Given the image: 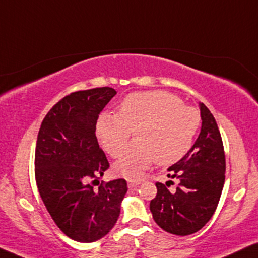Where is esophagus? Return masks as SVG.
<instances>
[{
  "label": "esophagus",
  "instance_id": "esophagus-1",
  "mask_svg": "<svg viewBox=\"0 0 258 258\" xmlns=\"http://www.w3.org/2000/svg\"><path fill=\"white\" fill-rule=\"evenodd\" d=\"M140 184H141V182H140V180H132V179L128 180V187H130V189L139 186Z\"/></svg>",
  "mask_w": 258,
  "mask_h": 258
}]
</instances>
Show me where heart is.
Instances as JSON below:
<instances>
[{"label": "heart", "instance_id": "heart-1", "mask_svg": "<svg viewBox=\"0 0 258 258\" xmlns=\"http://www.w3.org/2000/svg\"><path fill=\"white\" fill-rule=\"evenodd\" d=\"M200 125L199 111L185 106L177 95L165 91L134 92L120 101L117 114H101L97 135L104 151L117 158L135 130L138 140L113 164L114 172L135 179L154 160L170 165L182 159L192 147Z\"/></svg>", "mask_w": 258, "mask_h": 258}]
</instances>
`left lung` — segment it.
<instances>
[{"instance_id": "left-lung-1", "label": "left lung", "mask_w": 258, "mask_h": 258, "mask_svg": "<svg viewBox=\"0 0 258 258\" xmlns=\"http://www.w3.org/2000/svg\"><path fill=\"white\" fill-rule=\"evenodd\" d=\"M201 133L190 151L168 167L167 177L177 180L176 190L155 183L157 196L151 201L154 221L168 233L189 236L211 220L220 200L225 183L224 145L214 116L200 103Z\"/></svg>"}]
</instances>
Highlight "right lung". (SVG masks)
Segmentation results:
<instances>
[{
    "label": "right lung",
    "mask_w": 258,
    "mask_h": 258,
    "mask_svg": "<svg viewBox=\"0 0 258 258\" xmlns=\"http://www.w3.org/2000/svg\"><path fill=\"white\" fill-rule=\"evenodd\" d=\"M116 94L111 87L71 93L53 105L38 133V191L59 230L80 243H92L112 230L128 190L122 178L98 180L110 165L98 144L95 124Z\"/></svg>",
    "instance_id": "add662e5"
}]
</instances>
